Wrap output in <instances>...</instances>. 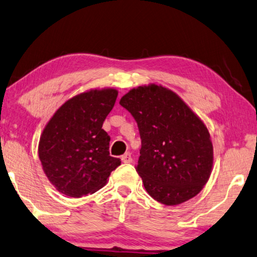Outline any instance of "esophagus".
<instances>
[{"mask_svg":"<svg viewBox=\"0 0 257 257\" xmlns=\"http://www.w3.org/2000/svg\"><path fill=\"white\" fill-rule=\"evenodd\" d=\"M121 160H122V162H123L124 164H129V163H132V162H133L132 153H130V152H125L124 155L121 157Z\"/></svg>","mask_w":257,"mask_h":257,"instance_id":"esophagus-1","label":"esophagus"}]
</instances>
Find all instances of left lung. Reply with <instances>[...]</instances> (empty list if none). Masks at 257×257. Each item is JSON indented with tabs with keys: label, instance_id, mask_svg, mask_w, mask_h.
I'll use <instances>...</instances> for the list:
<instances>
[{
	"label": "left lung",
	"instance_id": "obj_1",
	"mask_svg": "<svg viewBox=\"0 0 257 257\" xmlns=\"http://www.w3.org/2000/svg\"><path fill=\"white\" fill-rule=\"evenodd\" d=\"M120 105L140 130L136 171L149 195L166 205L196 196L213 162L210 134L200 117L173 91L155 84L130 90Z\"/></svg>",
	"mask_w": 257,
	"mask_h": 257
}]
</instances>
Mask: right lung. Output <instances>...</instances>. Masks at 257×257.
<instances>
[{
  "mask_svg": "<svg viewBox=\"0 0 257 257\" xmlns=\"http://www.w3.org/2000/svg\"><path fill=\"white\" fill-rule=\"evenodd\" d=\"M117 91L91 90L69 99L46 125L39 158L52 185L67 196L82 197L100 189L121 160L109 156L104 129Z\"/></svg>",
  "mask_w": 257,
  "mask_h": 257,
  "instance_id": "1",
  "label": "right lung"
}]
</instances>
